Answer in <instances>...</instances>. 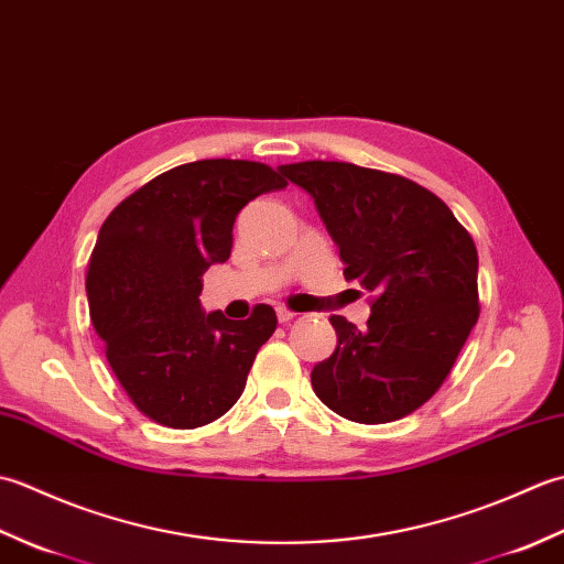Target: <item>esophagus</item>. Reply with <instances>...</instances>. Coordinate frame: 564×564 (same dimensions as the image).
I'll list each match as a JSON object with an SVG mask.
<instances>
[{"label":"esophagus","instance_id":"1","mask_svg":"<svg viewBox=\"0 0 564 564\" xmlns=\"http://www.w3.org/2000/svg\"><path fill=\"white\" fill-rule=\"evenodd\" d=\"M275 317H279L281 325H289V322L295 317V313H291V310H285V307H279L275 310Z\"/></svg>","mask_w":564,"mask_h":564}]
</instances>
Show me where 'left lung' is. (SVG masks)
<instances>
[{
  "label": "left lung",
  "instance_id": "8db88e82",
  "mask_svg": "<svg viewBox=\"0 0 564 564\" xmlns=\"http://www.w3.org/2000/svg\"><path fill=\"white\" fill-rule=\"evenodd\" d=\"M279 172L315 200L346 281L376 295L364 329L329 317L337 349L310 373L313 390L358 424L414 412L446 380L480 315L473 237L404 176L319 160Z\"/></svg>",
  "mask_w": 564,
  "mask_h": 564
}]
</instances>
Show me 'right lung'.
<instances>
[{
    "label": "right lung",
    "instance_id": "1",
    "mask_svg": "<svg viewBox=\"0 0 564 564\" xmlns=\"http://www.w3.org/2000/svg\"><path fill=\"white\" fill-rule=\"evenodd\" d=\"M285 188L271 166L198 160L154 176L101 225L87 271L94 329L128 398L152 422L196 429L245 390L275 313H206L203 273L230 259L232 225L249 200Z\"/></svg>",
    "mask_w": 564,
    "mask_h": 564
}]
</instances>
